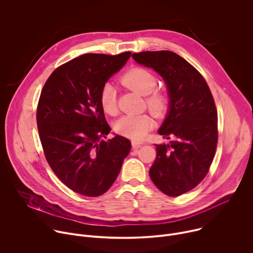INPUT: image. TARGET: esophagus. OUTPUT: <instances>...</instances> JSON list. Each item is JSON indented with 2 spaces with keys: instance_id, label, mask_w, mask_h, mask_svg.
Returning <instances> with one entry per match:
<instances>
[{
  "instance_id": "obj_1",
  "label": "esophagus",
  "mask_w": 253,
  "mask_h": 253,
  "mask_svg": "<svg viewBox=\"0 0 253 253\" xmlns=\"http://www.w3.org/2000/svg\"><path fill=\"white\" fill-rule=\"evenodd\" d=\"M132 147H133V149L137 150L138 148L141 147V144L139 142H137V141H132Z\"/></svg>"
}]
</instances>
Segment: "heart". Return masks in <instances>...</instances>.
Here are the masks:
<instances>
[{"label":"heart","instance_id":"1","mask_svg":"<svg viewBox=\"0 0 253 253\" xmlns=\"http://www.w3.org/2000/svg\"><path fill=\"white\" fill-rule=\"evenodd\" d=\"M120 83L140 95L145 96L146 107L157 118H162L169 109V96L165 91L155 89L157 79L150 71L135 67L121 76ZM99 102L103 111L109 115H115L118 111L117 92L115 87L106 83L102 86L99 94ZM154 121L147 114H128L121 117L114 126L116 133L133 139L142 140L153 127Z\"/></svg>","mask_w":253,"mask_h":253}]
</instances>
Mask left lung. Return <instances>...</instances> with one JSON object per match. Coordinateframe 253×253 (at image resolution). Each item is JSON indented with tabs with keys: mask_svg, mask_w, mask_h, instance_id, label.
<instances>
[{
	"mask_svg": "<svg viewBox=\"0 0 253 253\" xmlns=\"http://www.w3.org/2000/svg\"><path fill=\"white\" fill-rule=\"evenodd\" d=\"M132 57L155 70L167 85L169 109L158 133L172 141L156 144L149 175L164 194L179 196L202 181L213 161L218 140L213 96L203 76L176 53L146 51Z\"/></svg>",
	"mask_w": 253,
	"mask_h": 253,
	"instance_id": "1",
	"label": "left lung"
}]
</instances>
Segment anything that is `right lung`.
I'll return each instance as SVG.
<instances>
[{"label":"right lung","mask_w":253,"mask_h":253,"mask_svg":"<svg viewBox=\"0 0 253 253\" xmlns=\"http://www.w3.org/2000/svg\"><path fill=\"white\" fill-rule=\"evenodd\" d=\"M85 54L59 66L46 81L37 126L47 162L61 181L79 194H104L116 180L131 142L111 131L100 106L102 86L130 58Z\"/></svg>","instance_id":"add662e5"}]
</instances>
